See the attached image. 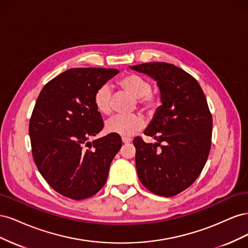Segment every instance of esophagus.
I'll list each match as a JSON object with an SVG mask.
<instances>
[{
  "instance_id": "34e87169",
  "label": "esophagus",
  "mask_w": 248,
  "mask_h": 248,
  "mask_svg": "<svg viewBox=\"0 0 248 248\" xmlns=\"http://www.w3.org/2000/svg\"><path fill=\"white\" fill-rule=\"evenodd\" d=\"M131 141V139L126 138V137H122V142L123 144H128V142Z\"/></svg>"
}]
</instances>
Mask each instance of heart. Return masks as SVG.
<instances>
[{
	"label": "heart",
	"mask_w": 248,
	"mask_h": 248,
	"mask_svg": "<svg viewBox=\"0 0 248 248\" xmlns=\"http://www.w3.org/2000/svg\"><path fill=\"white\" fill-rule=\"evenodd\" d=\"M119 86L124 91L137 98L138 106L145 111H153L158 104V97L151 91V84L138 74H126L119 79ZM94 103L96 108L103 115L111 112V89L109 85L100 86L94 95ZM145 125L144 118L140 115L133 114L129 116L117 115L108 119L106 127L108 131L129 137L140 131Z\"/></svg>",
	"instance_id": "b5f03b06"
}]
</instances>
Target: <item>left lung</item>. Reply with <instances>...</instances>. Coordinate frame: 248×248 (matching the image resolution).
<instances>
[{"instance_id": "8db88e82", "label": "left lung", "mask_w": 248, "mask_h": 248, "mask_svg": "<svg viewBox=\"0 0 248 248\" xmlns=\"http://www.w3.org/2000/svg\"><path fill=\"white\" fill-rule=\"evenodd\" d=\"M157 81L161 106L145 130L157 140H133L140 181L148 190L172 197L196 181L211 148L212 116L198 80L179 67L152 62L130 66Z\"/></svg>"}]
</instances>
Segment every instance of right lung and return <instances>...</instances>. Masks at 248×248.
Returning a JSON list of instances; mask_svg holds the SVG:
<instances>
[{
    "instance_id": "add662e5",
    "label": "right lung",
    "mask_w": 248,
    "mask_h": 248,
    "mask_svg": "<svg viewBox=\"0 0 248 248\" xmlns=\"http://www.w3.org/2000/svg\"><path fill=\"white\" fill-rule=\"evenodd\" d=\"M118 73L72 68L49 80L37 98L29 124L33 158L51 188L66 198L84 200L98 192L122 147L117 133L88 140L104 125L95 92Z\"/></svg>"
}]
</instances>
